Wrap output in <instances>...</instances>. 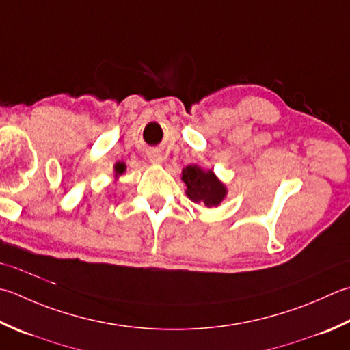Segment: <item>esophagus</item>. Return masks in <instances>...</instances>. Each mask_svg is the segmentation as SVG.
Wrapping results in <instances>:
<instances>
[{
    "mask_svg": "<svg viewBox=\"0 0 350 350\" xmlns=\"http://www.w3.org/2000/svg\"><path fill=\"white\" fill-rule=\"evenodd\" d=\"M148 159H150V162L154 163V165H159V163H162L163 157H162V154H161V153H157V152H152V153L148 154Z\"/></svg>",
    "mask_w": 350,
    "mask_h": 350,
    "instance_id": "34e87169",
    "label": "esophagus"
}]
</instances>
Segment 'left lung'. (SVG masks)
I'll use <instances>...</instances> for the list:
<instances>
[{"instance_id": "8db88e82", "label": "left lung", "mask_w": 350, "mask_h": 350, "mask_svg": "<svg viewBox=\"0 0 350 350\" xmlns=\"http://www.w3.org/2000/svg\"><path fill=\"white\" fill-rule=\"evenodd\" d=\"M182 180L187 185V196L196 203H204V206H218L228 189L218 180L212 170H203L198 165H188L182 171Z\"/></svg>"}]
</instances>
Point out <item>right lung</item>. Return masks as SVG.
I'll use <instances>...</instances> for the list:
<instances>
[{
    "mask_svg": "<svg viewBox=\"0 0 350 350\" xmlns=\"http://www.w3.org/2000/svg\"><path fill=\"white\" fill-rule=\"evenodd\" d=\"M113 170H115V177H118V176H121V174L124 173V171H126V163H122V162H116V163H115V167H113Z\"/></svg>",
    "mask_w": 350,
    "mask_h": 350,
    "instance_id": "right-lung-1",
    "label": "right lung"
}]
</instances>
